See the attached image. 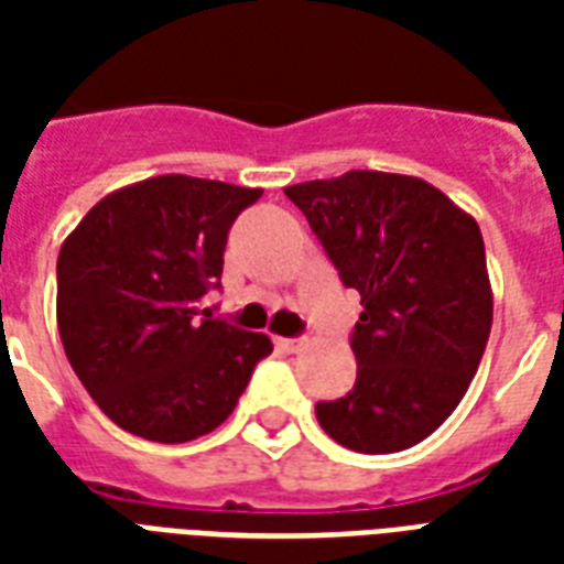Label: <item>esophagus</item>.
<instances>
[{"label":"esophagus","mask_w":564,"mask_h":564,"mask_svg":"<svg viewBox=\"0 0 564 564\" xmlns=\"http://www.w3.org/2000/svg\"><path fill=\"white\" fill-rule=\"evenodd\" d=\"M274 345H278L281 351L295 354V351H301V348H304V339H274Z\"/></svg>","instance_id":"34e87169"}]
</instances>
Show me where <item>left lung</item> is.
I'll return each instance as SVG.
<instances>
[{
  "label": "left lung",
  "instance_id": "obj_1",
  "mask_svg": "<svg viewBox=\"0 0 564 564\" xmlns=\"http://www.w3.org/2000/svg\"><path fill=\"white\" fill-rule=\"evenodd\" d=\"M283 193L362 304L357 383L316 403L318 424L357 454L419 445L463 401L489 343L480 225L442 189L398 172L351 170Z\"/></svg>",
  "mask_w": 564,
  "mask_h": 564
}]
</instances>
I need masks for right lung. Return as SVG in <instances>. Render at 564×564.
Segmentation results:
<instances>
[{
    "label": "right lung",
    "mask_w": 564,
    "mask_h": 564,
    "mask_svg": "<svg viewBox=\"0 0 564 564\" xmlns=\"http://www.w3.org/2000/svg\"><path fill=\"white\" fill-rule=\"evenodd\" d=\"M263 189L158 175L113 189L57 254L66 360L113 424L178 445L210 433L272 354L265 334L202 313L228 230Z\"/></svg>",
    "instance_id": "right-lung-1"
}]
</instances>
